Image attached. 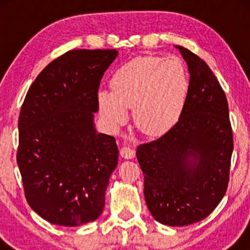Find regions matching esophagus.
Returning a JSON list of instances; mask_svg holds the SVG:
<instances>
[{
    "label": "esophagus",
    "instance_id": "1",
    "mask_svg": "<svg viewBox=\"0 0 250 250\" xmlns=\"http://www.w3.org/2000/svg\"><path fill=\"white\" fill-rule=\"evenodd\" d=\"M135 152L134 150H133L131 146H124L123 148L121 149V156L123 158L125 159H132L133 157H134Z\"/></svg>",
    "mask_w": 250,
    "mask_h": 250
}]
</instances>
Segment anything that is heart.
I'll use <instances>...</instances> for the list:
<instances>
[{"instance_id": "b5f03b06", "label": "heart", "mask_w": 250, "mask_h": 250, "mask_svg": "<svg viewBox=\"0 0 250 250\" xmlns=\"http://www.w3.org/2000/svg\"><path fill=\"white\" fill-rule=\"evenodd\" d=\"M111 92L100 91L104 117L118 126L133 108L135 124L146 134H159L176 123L189 92L186 66L176 57H139L118 68L110 80Z\"/></svg>"}]
</instances>
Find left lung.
Here are the masks:
<instances>
[{"instance_id":"1","label":"left lung","mask_w":250,"mask_h":250,"mask_svg":"<svg viewBox=\"0 0 250 250\" xmlns=\"http://www.w3.org/2000/svg\"><path fill=\"white\" fill-rule=\"evenodd\" d=\"M189 92L176 124L136 150L145 174V198L153 218L184 227L206 218L227 192L233 134L225 93L208 64L179 46Z\"/></svg>"}]
</instances>
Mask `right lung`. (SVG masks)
I'll return each mask as SVG.
<instances>
[{
    "mask_svg": "<svg viewBox=\"0 0 250 250\" xmlns=\"http://www.w3.org/2000/svg\"><path fill=\"white\" fill-rule=\"evenodd\" d=\"M116 50H71L41 71L20 109L17 164L27 203L53 224L93 222L117 165L114 136L95 132L101 78Z\"/></svg>",
    "mask_w": 250,
    "mask_h": 250,
    "instance_id": "obj_1",
    "label": "right lung"
}]
</instances>
